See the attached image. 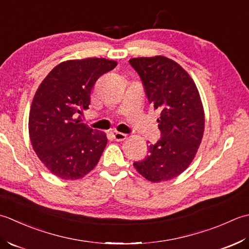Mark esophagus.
<instances>
[{
    "instance_id": "esophagus-1",
    "label": "esophagus",
    "mask_w": 249,
    "mask_h": 249,
    "mask_svg": "<svg viewBox=\"0 0 249 249\" xmlns=\"http://www.w3.org/2000/svg\"><path fill=\"white\" fill-rule=\"evenodd\" d=\"M111 136H113V139L117 142H121V141H124L126 139V135L124 133H120V132L117 131H114L111 132Z\"/></svg>"
}]
</instances>
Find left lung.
I'll return each instance as SVG.
<instances>
[{"mask_svg":"<svg viewBox=\"0 0 249 249\" xmlns=\"http://www.w3.org/2000/svg\"><path fill=\"white\" fill-rule=\"evenodd\" d=\"M140 75L149 103L159 109L161 139L133 165L153 182L181 174L194 160L204 133V109L194 79L175 61L163 55L130 59Z\"/></svg>","mask_w":249,"mask_h":249,"instance_id":"8db88e82","label":"left lung"}]
</instances>
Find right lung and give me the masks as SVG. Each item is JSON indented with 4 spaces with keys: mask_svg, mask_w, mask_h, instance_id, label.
<instances>
[{
    "mask_svg": "<svg viewBox=\"0 0 249 249\" xmlns=\"http://www.w3.org/2000/svg\"><path fill=\"white\" fill-rule=\"evenodd\" d=\"M116 65V61L104 58L64 61L50 71L35 92L29 115L30 140L39 160L60 178H82L103 154L106 134L83 124L77 114L89 108L98 78Z\"/></svg>",
    "mask_w": 249,
    "mask_h": 249,
    "instance_id": "obj_1",
    "label": "right lung"
}]
</instances>
